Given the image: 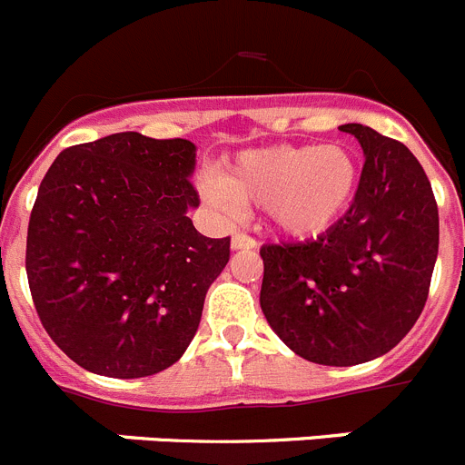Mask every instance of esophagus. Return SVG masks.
I'll list each match as a JSON object with an SVG mask.
<instances>
[{"label": "esophagus", "instance_id": "obj_1", "mask_svg": "<svg viewBox=\"0 0 465 465\" xmlns=\"http://www.w3.org/2000/svg\"><path fill=\"white\" fill-rule=\"evenodd\" d=\"M257 241L247 233H233L232 236V250H254Z\"/></svg>", "mask_w": 465, "mask_h": 465}]
</instances>
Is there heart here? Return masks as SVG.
<instances>
[{
    "instance_id": "b5f03b06",
    "label": "heart",
    "mask_w": 465,
    "mask_h": 465,
    "mask_svg": "<svg viewBox=\"0 0 465 465\" xmlns=\"http://www.w3.org/2000/svg\"><path fill=\"white\" fill-rule=\"evenodd\" d=\"M362 185L358 155L341 144H277L242 151L218 179H203L202 194L223 215L238 203H266L280 233L310 241L344 223Z\"/></svg>"
}]
</instances>
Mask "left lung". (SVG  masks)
Returning a JSON list of instances; mask_svg holds the SVG:
<instances>
[{"label": "left lung", "mask_w": 465, "mask_h": 465, "mask_svg": "<svg viewBox=\"0 0 465 465\" xmlns=\"http://www.w3.org/2000/svg\"><path fill=\"white\" fill-rule=\"evenodd\" d=\"M340 130L364 151L358 199L323 236L263 245L259 296L277 337L328 367L370 362L409 335L438 257V206L418 158L370 125Z\"/></svg>", "instance_id": "8db88e82"}]
</instances>
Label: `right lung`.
<instances>
[{"instance_id":"right-lung-1","label":"right lung","mask_w":465,"mask_h":465,"mask_svg":"<svg viewBox=\"0 0 465 465\" xmlns=\"http://www.w3.org/2000/svg\"><path fill=\"white\" fill-rule=\"evenodd\" d=\"M197 146L116 133L62 151L38 188L27 280L43 328L94 374L172 367L199 328L229 238H206L190 176Z\"/></svg>"}]
</instances>
